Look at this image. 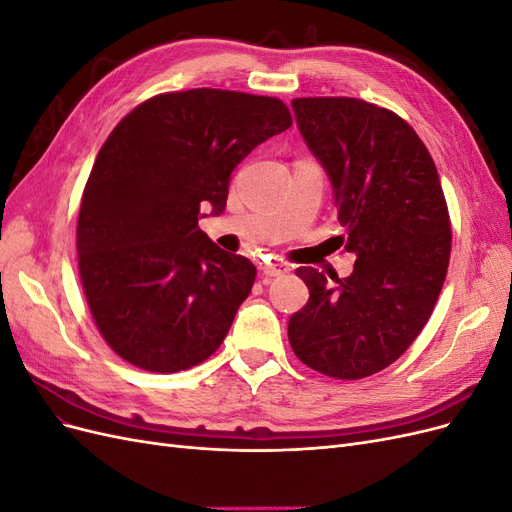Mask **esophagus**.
<instances>
[{
    "instance_id": "1",
    "label": "esophagus",
    "mask_w": 512,
    "mask_h": 512,
    "mask_svg": "<svg viewBox=\"0 0 512 512\" xmlns=\"http://www.w3.org/2000/svg\"><path fill=\"white\" fill-rule=\"evenodd\" d=\"M288 271H290V267L282 260H273V262H267V265H262V275L265 277H282Z\"/></svg>"
}]
</instances>
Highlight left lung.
<instances>
[{
    "label": "left lung",
    "mask_w": 512,
    "mask_h": 512,
    "mask_svg": "<svg viewBox=\"0 0 512 512\" xmlns=\"http://www.w3.org/2000/svg\"><path fill=\"white\" fill-rule=\"evenodd\" d=\"M309 151L333 183L354 271L297 275L309 301L288 320L301 363L337 380L378 374L427 324L451 258V218L436 164L410 123L359 98H294Z\"/></svg>",
    "instance_id": "8db88e82"
}]
</instances>
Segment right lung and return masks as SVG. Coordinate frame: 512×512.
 I'll return each mask as SVG.
<instances>
[{"mask_svg":"<svg viewBox=\"0 0 512 512\" xmlns=\"http://www.w3.org/2000/svg\"><path fill=\"white\" fill-rule=\"evenodd\" d=\"M290 126L282 100L203 87L145 100L106 138L76 252L89 312L123 361L175 374L222 346L256 267L198 228L200 207L222 213L232 170Z\"/></svg>","mask_w":512,"mask_h":512,"instance_id":"add662e5","label":"right lung"}]
</instances>
